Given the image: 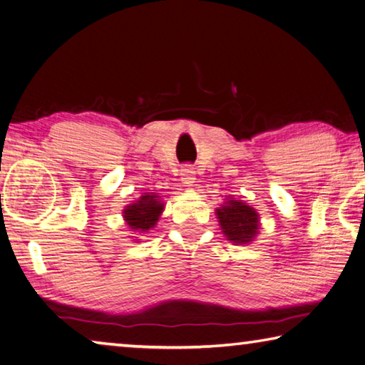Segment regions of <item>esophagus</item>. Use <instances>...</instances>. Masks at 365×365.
I'll return each instance as SVG.
<instances>
[{
	"mask_svg": "<svg viewBox=\"0 0 365 365\" xmlns=\"http://www.w3.org/2000/svg\"><path fill=\"white\" fill-rule=\"evenodd\" d=\"M180 180L183 183V187H191L196 180V172L191 165H183L180 169Z\"/></svg>",
	"mask_w": 365,
	"mask_h": 365,
	"instance_id": "34e87169",
	"label": "esophagus"
}]
</instances>
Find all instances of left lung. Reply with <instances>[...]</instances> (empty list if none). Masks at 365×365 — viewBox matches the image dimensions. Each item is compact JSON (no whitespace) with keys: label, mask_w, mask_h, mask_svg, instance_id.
Instances as JSON below:
<instances>
[{"label":"left lung","mask_w":365,"mask_h":365,"mask_svg":"<svg viewBox=\"0 0 365 365\" xmlns=\"http://www.w3.org/2000/svg\"><path fill=\"white\" fill-rule=\"evenodd\" d=\"M222 233L233 245H251L261 232V217L255 207L237 197H227L215 209Z\"/></svg>","instance_id":"obj_1"}]
</instances>
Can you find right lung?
Masks as SVG:
<instances>
[{"label": "right lung", "instance_id": "right-lung-1", "mask_svg": "<svg viewBox=\"0 0 365 365\" xmlns=\"http://www.w3.org/2000/svg\"><path fill=\"white\" fill-rule=\"evenodd\" d=\"M164 206L165 205L163 197L156 193H143L137 201L127 205L122 211V217L125 220L128 232H133L137 235V233H145L156 227L160 214L164 211ZM133 238L138 240V237H133Z\"/></svg>", "mask_w": 365, "mask_h": 365}]
</instances>
